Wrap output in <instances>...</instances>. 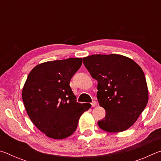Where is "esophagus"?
I'll use <instances>...</instances> for the list:
<instances>
[{
  "label": "esophagus",
  "mask_w": 161,
  "mask_h": 161,
  "mask_svg": "<svg viewBox=\"0 0 161 161\" xmlns=\"http://www.w3.org/2000/svg\"><path fill=\"white\" fill-rule=\"evenodd\" d=\"M91 104H92V107H96V106H97V102H95V101H94V102H92V103H91Z\"/></svg>",
  "instance_id": "obj_1"
}]
</instances>
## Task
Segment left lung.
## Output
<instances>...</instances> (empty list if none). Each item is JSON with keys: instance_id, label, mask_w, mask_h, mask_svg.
Segmentation results:
<instances>
[{"instance_id": "8db88e82", "label": "left lung", "mask_w": 161, "mask_h": 161, "mask_svg": "<svg viewBox=\"0 0 161 161\" xmlns=\"http://www.w3.org/2000/svg\"><path fill=\"white\" fill-rule=\"evenodd\" d=\"M92 78L97 80V99L106 111L98 121L100 129L110 133L127 130L146 107L148 90L142 69L121 54H93L83 58Z\"/></svg>"}]
</instances>
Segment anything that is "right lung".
<instances>
[{
    "instance_id": "add662e5",
    "label": "right lung",
    "mask_w": 161,
    "mask_h": 161,
    "mask_svg": "<svg viewBox=\"0 0 161 161\" xmlns=\"http://www.w3.org/2000/svg\"><path fill=\"white\" fill-rule=\"evenodd\" d=\"M81 58L45 62L35 66L24 84L22 97L32 123L49 138L63 139L77 129L78 121L90 103L76 102L69 86Z\"/></svg>"
}]
</instances>
